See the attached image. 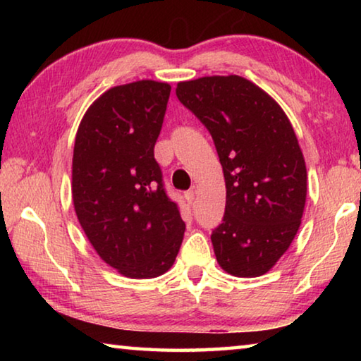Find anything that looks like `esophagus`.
Listing matches in <instances>:
<instances>
[{"instance_id":"34e87169","label":"esophagus","mask_w":361,"mask_h":361,"mask_svg":"<svg viewBox=\"0 0 361 361\" xmlns=\"http://www.w3.org/2000/svg\"><path fill=\"white\" fill-rule=\"evenodd\" d=\"M194 195H195L194 189H189V191L185 192V199L188 200V204H192L194 202Z\"/></svg>"}]
</instances>
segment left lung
Returning <instances> with one entry per match:
<instances>
[{
  "instance_id": "8db88e82",
  "label": "left lung",
  "mask_w": 361,
  "mask_h": 361,
  "mask_svg": "<svg viewBox=\"0 0 361 361\" xmlns=\"http://www.w3.org/2000/svg\"><path fill=\"white\" fill-rule=\"evenodd\" d=\"M176 97L209 129L223 167L226 210L212 234L218 264L235 277L264 276L295 239L307 195L288 116L237 75L178 82Z\"/></svg>"
}]
</instances>
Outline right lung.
<instances>
[{"mask_svg": "<svg viewBox=\"0 0 361 361\" xmlns=\"http://www.w3.org/2000/svg\"><path fill=\"white\" fill-rule=\"evenodd\" d=\"M170 89L152 79L108 89L87 108L76 132V216L97 255L129 279L166 274L185 234L154 159Z\"/></svg>", "mask_w": 361, "mask_h": 361, "instance_id": "right-lung-1", "label": "right lung"}]
</instances>
